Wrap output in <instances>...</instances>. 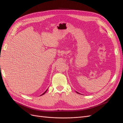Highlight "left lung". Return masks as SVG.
Returning a JSON list of instances; mask_svg holds the SVG:
<instances>
[{
  "instance_id": "left-lung-1",
  "label": "left lung",
  "mask_w": 123,
  "mask_h": 123,
  "mask_svg": "<svg viewBox=\"0 0 123 123\" xmlns=\"http://www.w3.org/2000/svg\"><path fill=\"white\" fill-rule=\"evenodd\" d=\"M76 93H78V94H80V93H79V92H77V91H76Z\"/></svg>"
}]
</instances>
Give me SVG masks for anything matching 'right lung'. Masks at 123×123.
I'll return each instance as SVG.
<instances>
[{
  "mask_svg": "<svg viewBox=\"0 0 123 123\" xmlns=\"http://www.w3.org/2000/svg\"><path fill=\"white\" fill-rule=\"evenodd\" d=\"M47 90H48V89H47V90H46V91H45V92H44V93H43V94H42V95H43V94H44V93H46V92H47Z\"/></svg>",
  "mask_w": 123,
  "mask_h": 123,
  "instance_id": "right-lung-1",
  "label": "right lung"
}]
</instances>
